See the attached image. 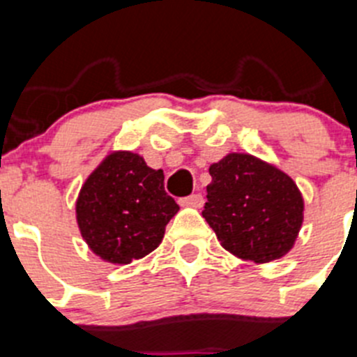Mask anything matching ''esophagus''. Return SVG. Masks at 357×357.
<instances>
[{
	"instance_id": "34e87169",
	"label": "esophagus",
	"mask_w": 357,
	"mask_h": 357,
	"mask_svg": "<svg viewBox=\"0 0 357 357\" xmlns=\"http://www.w3.org/2000/svg\"><path fill=\"white\" fill-rule=\"evenodd\" d=\"M178 204H181L182 207H200L202 204H204V198H202V195L195 193V195H189V197L185 198H181Z\"/></svg>"
}]
</instances>
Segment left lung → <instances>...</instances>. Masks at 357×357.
<instances>
[{"label":"left lung","mask_w":357,"mask_h":357,"mask_svg":"<svg viewBox=\"0 0 357 357\" xmlns=\"http://www.w3.org/2000/svg\"><path fill=\"white\" fill-rule=\"evenodd\" d=\"M209 173L202 216L225 250L259 264L291 250L304 222V198L291 176L250 153H229Z\"/></svg>","instance_id":"1"}]
</instances>
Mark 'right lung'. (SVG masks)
<instances>
[{
	"instance_id": "right-lung-1",
	"label": "right lung",
	"mask_w": 357,
	"mask_h": 357,
	"mask_svg": "<svg viewBox=\"0 0 357 357\" xmlns=\"http://www.w3.org/2000/svg\"><path fill=\"white\" fill-rule=\"evenodd\" d=\"M176 211L162 169H151L132 151H112L82 185L77 223L98 257L128 264L159 247Z\"/></svg>"
}]
</instances>
